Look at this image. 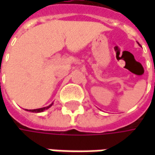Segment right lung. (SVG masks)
Here are the masks:
<instances>
[{
  "mask_svg": "<svg viewBox=\"0 0 155 155\" xmlns=\"http://www.w3.org/2000/svg\"><path fill=\"white\" fill-rule=\"evenodd\" d=\"M51 105H52V104H50L49 106H47V107H44V108H40V109H36V110H28V111H30V112H35V113H39V112H42V111H44V110H48L50 107H51Z\"/></svg>",
  "mask_w": 155,
  "mask_h": 155,
  "instance_id": "obj_1",
  "label": "right lung"
}]
</instances>
